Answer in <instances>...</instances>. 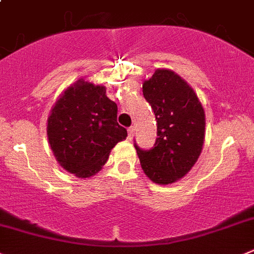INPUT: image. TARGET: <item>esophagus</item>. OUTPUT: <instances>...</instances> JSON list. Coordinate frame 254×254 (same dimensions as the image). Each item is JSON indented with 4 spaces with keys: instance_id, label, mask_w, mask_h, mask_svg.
<instances>
[{
    "instance_id": "esophagus-1",
    "label": "esophagus",
    "mask_w": 254,
    "mask_h": 254,
    "mask_svg": "<svg viewBox=\"0 0 254 254\" xmlns=\"http://www.w3.org/2000/svg\"><path fill=\"white\" fill-rule=\"evenodd\" d=\"M134 136V127H129L128 128V138L132 139Z\"/></svg>"
}]
</instances>
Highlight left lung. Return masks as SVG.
<instances>
[{"instance_id": "8db88e82", "label": "left lung", "mask_w": 254, "mask_h": 254, "mask_svg": "<svg viewBox=\"0 0 254 254\" xmlns=\"http://www.w3.org/2000/svg\"><path fill=\"white\" fill-rule=\"evenodd\" d=\"M157 123V138L151 150L134 145L141 167L160 185L176 183L199 159L205 138V113L194 92L170 69H156L142 84Z\"/></svg>"}]
</instances>
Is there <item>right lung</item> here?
I'll use <instances>...</instances> for the list:
<instances>
[{
  "mask_svg": "<svg viewBox=\"0 0 254 254\" xmlns=\"http://www.w3.org/2000/svg\"><path fill=\"white\" fill-rule=\"evenodd\" d=\"M46 133L60 166L87 179L101 171L127 129L118 125L117 104L106 95V87L79 79L53 106Z\"/></svg>",
  "mask_w": 254,
  "mask_h": 254,
  "instance_id": "1",
  "label": "right lung"
}]
</instances>
